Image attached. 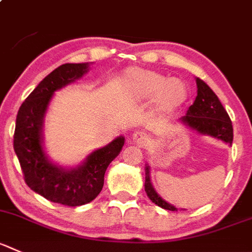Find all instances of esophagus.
Returning a JSON list of instances; mask_svg holds the SVG:
<instances>
[{
    "label": "esophagus",
    "instance_id": "34e87169",
    "mask_svg": "<svg viewBox=\"0 0 252 252\" xmlns=\"http://www.w3.org/2000/svg\"><path fill=\"white\" fill-rule=\"evenodd\" d=\"M132 141L133 143L142 147V146L147 145L148 136L145 132H142V131H136V132L132 133Z\"/></svg>",
    "mask_w": 252,
    "mask_h": 252
}]
</instances>
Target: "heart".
<instances>
[{"mask_svg": "<svg viewBox=\"0 0 252 252\" xmlns=\"http://www.w3.org/2000/svg\"><path fill=\"white\" fill-rule=\"evenodd\" d=\"M125 92L137 101L152 100L153 110L168 115L181 109L188 100V88L181 79L167 78L163 74L140 68L124 73Z\"/></svg>", "mask_w": 252, "mask_h": 252, "instance_id": "1", "label": "heart"}]
</instances>
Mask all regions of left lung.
Returning a JSON list of instances; mask_svg holds the SVG:
<instances>
[{
  "mask_svg": "<svg viewBox=\"0 0 252 252\" xmlns=\"http://www.w3.org/2000/svg\"><path fill=\"white\" fill-rule=\"evenodd\" d=\"M195 81L196 89H198L195 100L193 105H190L187 110V114L182 116L178 121L199 135L210 136L231 146L232 137H234L232 124L226 110L221 105L219 97L202 79L195 78ZM145 172V190L148 198L158 207L177 212L178 209L166 202L153 188L152 182H151V167L148 164H146Z\"/></svg>",
  "mask_w": 252,
  "mask_h": 252,
  "instance_id": "left-lung-1",
  "label": "left lung"
}]
</instances>
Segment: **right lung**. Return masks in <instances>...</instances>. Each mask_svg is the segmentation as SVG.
Masks as SVG:
<instances>
[{
    "instance_id": "right-lung-1",
    "label": "right lung",
    "mask_w": 252,
    "mask_h": 252,
    "mask_svg": "<svg viewBox=\"0 0 252 252\" xmlns=\"http://www.w3.org/2000/svg\"><path fill=\"white\" fill-rule=\"evenodd\" d=\"M90 63L63 64L48 74L21 105L16 119L13 148L25 181L33 191L53 203L79 207L94 200L104 187L107 167L121 152L124 136L93 151L75 167L54 163L44 150V117L57 90L75 83Z\"/></svg>"
}]
</instances>
